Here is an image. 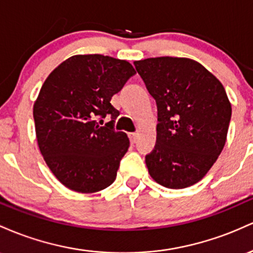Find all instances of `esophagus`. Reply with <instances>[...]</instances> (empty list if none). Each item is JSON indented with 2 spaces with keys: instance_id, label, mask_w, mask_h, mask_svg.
Here are the masks:
<instances>
[{
  "instance_id": "34e87169",
  "label": "esophagus",
  "mask_w": 253,
  "mask_h": 253,
  "mask_svg": "<svg viewBox=\"0 0 253 253\" xmlns=\"http://www.w3.org/2000/svg\"><path fill=\"white\" fill-rule=\"evenodd\" d=\"M129 137H130V141H131L132 143H135V142L137 141L138 134H137V132H130V134H129Z\"/></svg>"
}]
</instances>
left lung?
<instances>
[{
    "label": "left lung",
    "mask_w": 253,
    "mask_h": 253,
    "mask_svg": "<svg viewBox=\"0 0 253 253\" xmlns=\"http://www.w3.org/2000/svg\"><path fill=\"white\" fill-rule=\"evenodd\" d=\"M158 106L157 143L146 155L150 177L169 189L198 183L222 152L232 105L222 84L194 59L134 62Z\"/></svg>",
    "instance_id": "1"
}]
</instances>
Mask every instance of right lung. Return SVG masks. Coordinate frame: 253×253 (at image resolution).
I'll return each mask as SVG.
<instances>
[{"mask_svg":"<svg viewBox=\"0 0 253 253\" xmlns=\"http://www.w3.org/2000/svg\"><path fill=\"white\" fill-rule=\"evenodd\" d=\"M135 74L124 59L75 55L44 81L33 105L37 142L50 171L65 188L93 194L115 181L129 138L112 129L115 121L100 126L95 119L118 117L110 101Z\"/></svg>","mask_w":253,"mask_h":253,"instance_id":"right-lung-1","label":"right lung"}]
</instances>
